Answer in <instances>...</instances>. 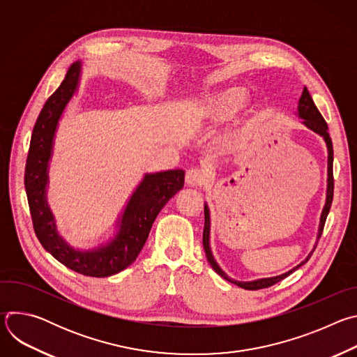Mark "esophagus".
<instances>
[{"mask_svg":"<svg viewBox=\"0 0 357 357\" xmlns=\"http://www.w3.org/2000/svg\"><path fill=\"white\" fill-rule=\"evenodd\" d=\"M206 179H208V174L200 168H190L186 172V183L188 185L197 186V185L205 183Z\"/></svg>","mask_w":357,"mask_h":357,"instance_id":"esophagus-1","label":"esophagus"}]
</instances>
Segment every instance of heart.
Returning a JSON list of instances; mask_svg holds the SVG:
<instances>
[{"label":"heart","instance_id":"1","mask_svg":"<svg viewBox=\"0 0 357 357\" xmlns=\"http://www.w3.org/2000/svg\"><path fill=\"white\" fill-rule=\"evenodd\" d=\"M247 91L241 87H230L206 98L203 103V113L212 120H225L234 114L244 103Z\"/></svg>","mask_w":357,"mask_h":357}]
</instances>
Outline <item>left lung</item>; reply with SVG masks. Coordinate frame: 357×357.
<instances>
[{
    "label": "left lung",
    "instance_id": "obj_1",
    "mask_svg": "<svg viewBox=\"0 0 357 357\" xmlns=\"http://www.w3.org/2000/svg\"><path fill=\"white\" fill-rule=\"evenodd\" d=\"M298 114L301 119H303V124L307 126L308 128L314 130L315 132L321 134L325 141H326V145H328V193H326V203H325V208L322 211V216H321V225H319V233H318V240L321 238L322 236V231H324V227H325V222H326V218H328V213L331 211V205H332V200H333V186H335V182H333V146H332V139H331V135L328 132V124L325 121V119L322 117V114L319 113L318 107L315 106L314 100L308 91L307 87H303V91H302V96L299 98V105H298ZM209 230H211V219H209V209L208 206H205V229H203V248H205V252H206V257H208V261L209 264L212 266V268L220 275L223 277L225 280L244 288V289H250V291H256V289H261V288H268L277 282H280L281 280H284L285 277H288L291 273H294L296 268H299L302 264H305V261H308L312 256V252L308 256V259L305 260L303 263H301L298 267L292 268L291 271L285 273V274H281L278 277H273V278H263V280H257V281H251V282H240V281H234V280H230L222 270L220 267L218 266V263L215 261L213 256H212V251H211V247H209Z\"/></svg>",
    "mask_w": 357,
    "mask_h": 357
}]
</instances>
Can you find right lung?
Here are the masks:
<instances>
[{
	"label": "right lung",
	"mask_w": 357,
	"mask_h": 357,
	"mask_svg": "<svg viewBox=\"0 0 357 357\" xmlns=\"http://www.w3.org/2000/svg\"><path fill=\"white\" fill-rule=\"evenodd\" d=\"M82 65L75 62L62 84L50 96L35 123L25 165V190L32 225L39 243L68 268L87 277H109L127 268L142 250L151 226L167 202L183 188L182 169L148 174L131 196L121 219L117 237L106 247L93 251H76L56 233L52 213L45 200L47 161L54 134L68 101L73 96Z\"/></svg>",
	"instance_id": "1"
}]
</instances>
